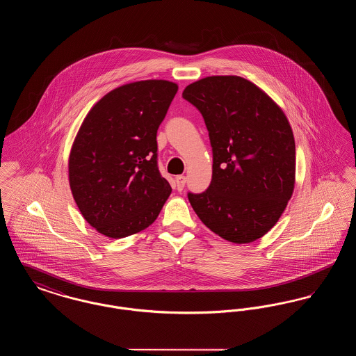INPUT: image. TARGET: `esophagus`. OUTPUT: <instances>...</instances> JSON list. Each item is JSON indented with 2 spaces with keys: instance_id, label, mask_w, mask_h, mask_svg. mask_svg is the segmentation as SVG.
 I'll use <instances>...</instances> for the list:
<instances>
[{
  "instance_id": "34e87169",
  "label": "esophagus",
  "mask_w": 356,
  "mask_h": 356,
  "mask_svg": "<svg viewBox=\"0 0 356 356\" xmlns=\"http://www.w3.org/2000/svg\"><path fill=\"white\" fill-rule=\"evenodd\" d=\"M186 176H183V175L176 176L175 183H176V186H177V191H183V188L186 186Z\"/></svg>"
}]
</instances>
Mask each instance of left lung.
Segmentation results:
<instances>
[{
    "label": "left lung",
    "instance_id": "8db88e82",
    "mask_svg": "<svg viewBox=\"0 0 356 356\" xmlns=\"http://www.w3.org/2000/svg\"><path fill=\"white\" fill-rule=\"evenodd\" d=\"M183 97L199 109L212 147V180L188 192L199 219L236 244L264 236L280 219L295 186V140L284 112L254 83L211 76Z\"/></svg>",
    "mask_w": 356,
    "mask_h": 356
}]
</instances>
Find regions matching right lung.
<instances>
[{"instance_id":"add662e5","label":"right lung","mask_w":356,"mask_h":356,"mask_svg":"<svg viewBox=\"0 0 356 356\" xmlns=\"http://www.w3.org/2000/svg\"><path fill=\"white\" fill-rule=\"evenodd\" d=\"M177 89L167 80L122 85L83 121L69 156V184L85 220L102 235L121 238L148 228L170 197L156 135Z\"/></svg>"}]
</instances>
